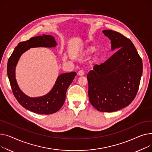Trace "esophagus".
Returning <instances> with one entry per match:
<instances>
[{
    "label": "esophagus",
    "mask_w": 152,
    "mask_h": 152,
    "mask_svg": "<svg viewBox=\"0 0 152 152\" xmlns=\"http://www.w3.org/2000/svg\"><path fill=\"white\" fill-rule=\"evenodd\" d=\"M84 72H83V70H79L78 72V75H79V76H82V75H84Z\"/></svg>",
    "instance_id": "esophagus-1"
}]
</instances>
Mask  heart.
Here are the masks:
<instances>
[{
	"mask_svg": "<svg viewBox=\"0 0 152 152\" xmlns=\"http://www.w3.org/2000/svg\"><path fill=\"white\" fill-rule=\"evenodd\" d=\"M88 50L89 51H91L93 50V48H90L88 49Z\"/></svg>",
	"mask_w": 152,
	"mask_h": 152,
	"instance_id": "obj_1",
	"label": "heart"
}]
</instances>
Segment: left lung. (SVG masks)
Instances as JSON below:
<instances>
[{
  "mask_svg": "<svg viewBox=\"0 0 152 152\" xmlns=\"http://www.w3.org/2000/svg\"><path fill=\"white\" fill-rule=\"evenodd\" d=\"M103 33L118 48L103 63L96 64L87 74L90 103L98 111L113 112L129 105L138 91L142 61L131 41L112 30Z\"/></svg>",
  "mask_w": 152,
  "mask_h": 152,
  "instance_id": "8db88e82",
  "label": "left lung"
}]
</instances>
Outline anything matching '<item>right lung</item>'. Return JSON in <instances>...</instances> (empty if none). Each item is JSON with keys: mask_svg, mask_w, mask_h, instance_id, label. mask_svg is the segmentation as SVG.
Instances as JSON below:
<instances>
[{"mask_svg": "<svg viewBox=\"0 0 152 152\" xmlns=\"http://www.w3.org/2000/svg\"><path fill=\"white\" fill-rule=\"evenodd\" d=\"M56 45L54 37L43 34L20 42L8 59L7 74L13 95L23 107L32 112L48 115L58 112L64 103L67 90L76 73L72 72L60 75L49 93L42 97L33 98L27 96L20 90L15 79V67L21 55L30 48L52 47Z\"/></svg>", "mask_w": 152, "mask_h": 152, "instance_id": "add662e5", "label": "right lung"}]
</instances>
